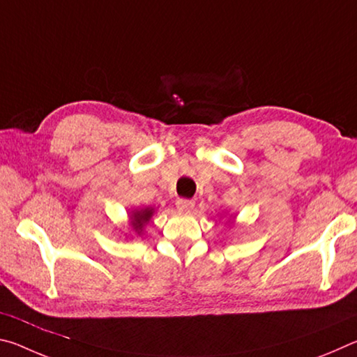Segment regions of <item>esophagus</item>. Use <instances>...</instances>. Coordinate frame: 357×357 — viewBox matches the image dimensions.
Returning <instances> with one entry per match:
<instances>
[{
	"instance_id": "esophagus-1",
	"label": "esophagus",
	"mask_w": 357,
	"mask_h": 357,
	"mask_svg": "<svg viewBox=\"0 0 357 357\" xmlns=\"http://www.w3.org/2000/svg\"><path fill=\"white\" fill-rule=\"evenodd\" d=\"M176 208H178V211H183V213H190V211L195 208V202L183 200V198H179V200L176 202Z\"/></svg>"
}]
</instances>
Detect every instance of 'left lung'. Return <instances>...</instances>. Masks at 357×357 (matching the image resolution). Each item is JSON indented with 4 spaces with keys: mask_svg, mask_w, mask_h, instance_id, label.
I'll return each mask as SVG.
<instances>
[{
    "mask_svg": "<svg viewBox=\"0 0 357 357\" xmlns=\"http://www.w3.org/2000/svg\"><path fill=\"white\" fill-rule=\"evenodd\" d=\"M229 217H231V215H229ZM229 223H233V222H231V219H229Z\"/></svg>",
    "mask_w": 357,
    "mask_h": 357,
    "instance_id": "8db88e82",
    "label": "left lung"
}]
</instances>
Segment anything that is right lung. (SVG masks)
<instances>
[{"mask_svg":"<svg viewBox=\"0 0 357 357\" xmlns=\"http://www.w3.org/2000/svg\"><path fill=\"white\" fill-rule=\"evenodd\" d=\"M154 213H155V209L153 206L132 209L129 214V227L132 228V231L138 234V236H142L144 231V227H146L151 222V219H153Z\"/></svg>","mask_w":357,"mask_h":357,"instance_id":"obj_1","label":"right lung"}]
</instances>
